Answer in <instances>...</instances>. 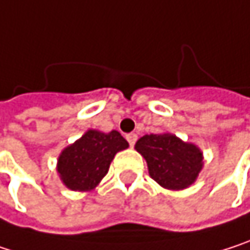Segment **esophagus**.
Segmentation results:
<instances>
[{"instance_id": "1", "label": "esophagus", "mask_w": 250, "mask_h": 250, "mask_svg": "<svg viewBox=\"0 0 250 250\" xmlns=\"http://www.w3.org/2000/svg\"><path fill=\"white\" fill-rule=\"evenodd\" d=\"M137 138H138V137H137V134H128V135H126V140H128V143H129V146H131V147L135 144Z\"/></svg>"}]
</instances>
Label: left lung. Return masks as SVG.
I'll return each instance as SVG.
<instances>
[{
	"instance_id": "1",
	"label": "left lung",
	"mask_w": 250,
	"mask_h": 250,
	"mask_svg": "<svg viewBox=\"0 0 250 250\" xmlns=\"http://www.w3.org/2000/svg\"><path fill=\"white\" fill-rule=\"evenodd\" d=\"M135 150L146 159L150 176L160 187L172 190L190 187L204 165L202 153L195 144L169 132L141 137Z\"/></svg>"
}]
</instances>
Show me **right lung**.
Listing matches in <instances>:
<instances>
[{
	"instance_id": "1",
	"label": "right lung",
	"mask_w": 250,
	"mask_h": 250,
	"mask_svg": "<svg viewBox=\"0 0 250 250\" xmlns=\"http://www.w3.org/2000/svg\"><path fill=\"white\" fill-rule=\"evenodd\" d=\"M128 141L118 132L88 129L80 140L63 148L58 157V173L71 190H91L106 176L118 151L128 148Z\"/></svg>"
}]
</instances>
